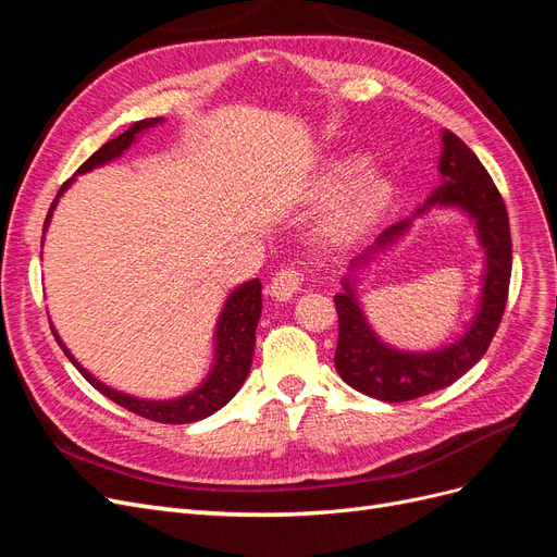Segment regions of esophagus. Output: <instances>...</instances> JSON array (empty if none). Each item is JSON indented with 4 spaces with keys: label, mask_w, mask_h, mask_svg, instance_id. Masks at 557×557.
Segmentation results:
<instances>
[{
    "label": "esophagus",
    "mask_w": 557,
    "mask_h": 557,
    "mask_svg": "<svg viewBox=\"0 0 557 557\" xmlns=\"http://www.w3.org/2000/svg\"><path fill=\"white\" fill-rule=\"evenodd\" d=\"M305 277H302V271L296 265H282L280 271L273 275L271 280V296L277 298V300H289L296 292H300Z\"/></svg>",
    "instance_id": "obj_1"
}]
</instances>
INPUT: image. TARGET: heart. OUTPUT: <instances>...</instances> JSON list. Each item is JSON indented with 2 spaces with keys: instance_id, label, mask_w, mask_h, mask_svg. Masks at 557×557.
Masks as SVG:
<instances>
[{
  "instance_id": "heart-1",
  "label": "heart",
  "mask_w": 557,
  "mask_h": 557,
  "mask_svg": "<svg viewBox=\"0 0 557 557\" xmlns=\"http://www.w3.org/2000/svg\"><path fill=\"white\" fill-rule=\"evenodd\" d=\"M345 173H337V181ZM388 199V185L380 175H363L343 196L335 214L331 218V236L335 240H351L380 218Z\"/></svg>"
}]
</instances>
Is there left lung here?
<instances>
[{"label": "left lung", "mask_w": 557, "mask_h": 557, "mask_svg": "<svg viewBox=\"0 0 557 557\" xmlns=\"http://www.w3.org/2000/svg\"><path fill=\"white\" fill-rule=\"evenodd\" d=\"M440 173L442 185L417 214H423L430 206H451L465 210L474 220L481 247L486 249V273H483L481 302L472 326L454 345L437 351H400L384 345L374 335L363 310L358 308L349 280L343 282L345 292L333 298L337 310L335 368L351 388L384 403L414 400L460 380L491 347L507 308L511 280V231L507 206L476 154L448 129L442 134ZM407 228L409 220L386 228L368 252L351 263V268L366 265L372 255L393 245Z\"/></svg>", "instance_id": "left-lung-1"}]
</instances>
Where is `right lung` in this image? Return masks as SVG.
Segmentation results:
<instances>
[{"instance_id":"right-lung-1","label":"right lung","mask_w":557,"mask_h":557,"mask_svg":"<svg viewBox=\"0 0 557 557\" xmlns=\"http://www.w3.org/2000/svg\"><path fill=\"white\" fill-rule=\"evenodd\" d=\"M157 122H161V117L140 120V122L132 124V127L124 134H120L117 138L103 143V146L78 169V173H87V171H92L101 164H109V161L117 159L136 140V134H140L143 129H148V127H154ZM69 185H71V181H66L60 187L55 201H52V206L46 214L44 231H46V226L52 218V210H55V206H58V199ZM259 317H261V282L249 280V282L240 284L238 289L233 292L224 302V310H222L220 321H218V331H214V366H212L210 374L206 376V382L199 388H194L191 393H187V396L175 398V400H140V398L124 396V393H120L115 388H109L106 384H101L99 380H95V376L89 374L76 361V358L69 354V349L62 345V339L58 337L55 329H52V335L58 337V343H60L62 351L66 354L69 361L74 363L78 368V372L85 376V380L92 384L99 393H103L106 398L117 403L124 409L134 411V414L143 417V419H150V421H157V423L181 425V423L201 421V419L214 414V411L222 409L240 391L243 382L247 380V374H249V368H252L255 339H257L255 333H257Z\"/></svg>"}]
</instances>
